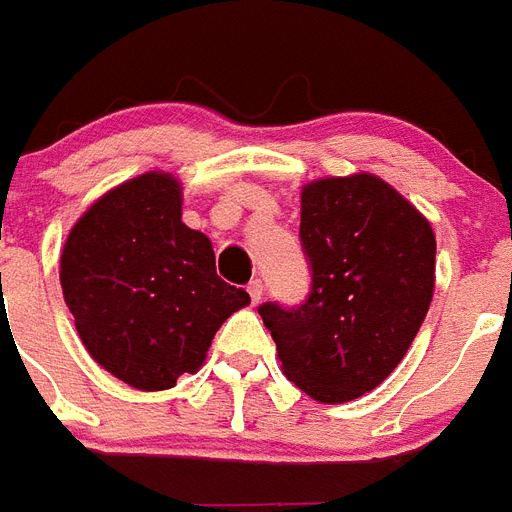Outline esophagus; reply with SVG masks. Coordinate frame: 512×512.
I'll return each mask as SVG.
<instances>
[{
	"instance_id": "34e87169",
	"label": "esophagus",
	"mask_w": 512,
	"mask_h": 512,
	"mask_svg": "<svg viewBox=\"0 0 512 512\" xmlns=\"http://www.w3.org/2000/svg\"><path fill=\"white\" fill-rule=\"evenodd\" d=\"M247 292H249V297H252V305H257V302H260V297H263V281H260V278L249 281Z\"/></svg>"
}]
</instances>
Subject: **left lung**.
<instances>
[{"label": "left lung", "instance_id": "obj_1", "mask_svg": "<svg viewBox=\"0 0 512 512\" xmlns=\"http://www.w3.org/2000/svg\"><path fill=\"white\" fill-rule=\"evenodd\" d=\"M299 239L310 294L257 313L289 381L328 405L357 400L400 365L429 313L434 231L400 191L355 173L302 189Z\"/></svg>", "mask_w": 512, "mask_h": 512}]
</instances>
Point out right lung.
I'll list each match as a JSON object with an SVG mask.
<instances>
[{"instance_id": "obj_1", "label": "right lung", "mask_w": 512, "mask_h": 512, "mask_svg": "<svg viewBox=\"0 0 512 512\" xmlns=\"http://www.w3.org/2000/svg\"><path fill=\"white\" fill-rule=\"evenodd\" d=\"M65 305L83 347L141 392L199 371L249 294L215 273L213 244L181 220V184L149 170L99 197L60 257Z\"/></svg>"}]
</instances>
